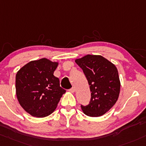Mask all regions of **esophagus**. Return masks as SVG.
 Returning <instances> with one entry per match:
<instances>
[{"mask_svg":"<svg viewBox=\"0 0 146 146\" xmlns=\"http://www.w3.org/2000/svg\"><path fill=\"white\" fill-rule=\"evenodd\" d=\"M69 91H70V92L73 93L75 92V91H76V89H75V87H72V88H70V90H69Z\"/></svg>","mask_w":146,"mask_h":146,"instance_id":"34e87169","label":"esophagus"}]
</instances>
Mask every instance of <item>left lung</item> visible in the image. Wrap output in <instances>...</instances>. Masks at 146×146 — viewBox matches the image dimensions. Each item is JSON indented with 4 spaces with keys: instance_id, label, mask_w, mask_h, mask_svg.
Returning <instances> with one entry per match:
<instances>
[{
    "instance_id": "1",
    "label": "left lung",
    "mask_w": 146,
    "mask_h": 146,
    "mask_svg": "<svg viewBox=\"0 0 146 146\" xmlns=\"http://www.w3.org/2000/svg\"><path fill=\"white\" fill-rule=\"evenodd\" d=\"M83 70L90 85L91 99L82 111L90 117H99L108 112L117 101L120 82L115 66L100 55L87 54L76 60Z\"/></svg>"
}]
</instances>
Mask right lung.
Segmentation results:
<instances>
[{"label":"right lung","mask_w":146,"mask_h":146,"mask_svg":"<svg viewBox=\"0 0 146 146\" xmlns=\"http://www.w3.org/2000/svg\"><path fill=\"white\" fill-rule=\"evenodd\" d=\"M57 66V62L42 58L30 61L17 73V97L31 115L44 117L52 113L66 92L54 76Z\"/></svg>","instance_id":"add662e5"}]
</instances>
